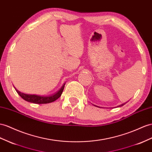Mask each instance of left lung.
<instances>
[{
	"mask_svg": "<svg viewBox=\"0 0 152 152\" xmlns=\"http://www.w3.org/2000/svg\"><path fill=\"white\" fill-rule=\"evenodd\" d=\"M124 104H125V103H124ZM124 104H121V105H120V106H119V107H121V106H123V105H124Z\"/></svg>",
	"mask_w": 152,
	"mask_h": 152,
	"instance_id": "1",
	"label": "left lung"
}]
</instances>
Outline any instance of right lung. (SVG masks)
<instances>
[{
	"label": "right lung",
	"mask_w": 152,
	"mask_h": 152,
	"mask_svg": "<svg viewBox=\"0 0 152 152\" xmlns=\"http://www.w3.org/2000/svg\"><path fill=\"white\" fill-rule=\"evenodd\" d=\"M65 84L61 87V88L56 93L50 96H39L36 94H27L24 93L20 92L15 87L17 92L20 95L22 99L27 101L28 102L37 103V104H44V103H49L54 102L57 99H58L61 96L62 92H63L64 88L65 87Z\"/></svg>",
	"instance_id": "right-lung-1"
}]
</instances>
